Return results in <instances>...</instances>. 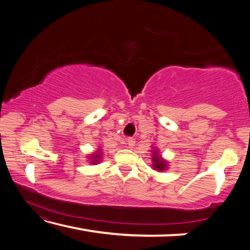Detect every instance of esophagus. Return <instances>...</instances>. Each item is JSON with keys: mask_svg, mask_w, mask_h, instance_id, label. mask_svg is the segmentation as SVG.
<instances>
[{"mask_svg": "<svg viewBox=\"0 0 250 250\" xmlns=\"http://www.w3.org/2000/svg\"><path fill=\"white\" fill-rule=\"evenodd\" d=\"M126 145H128V147H130V149H132V147L135 145V139L128 138V140H126Z\"/></svg>", "mask_w": 250, "mask_h": 250, "instance_id": "esophagus-1", "label": "esophagus"}]
</instances>
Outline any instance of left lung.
Segmentation results:
<instances>
[{"instance_id": "1", "label": "left lung", "mask_w": 250, "mask_h": 250, "mask_svg": "<svg viewBox=\"0 0 250 250\" xmlns=\"http://www.w3.org/2000/svg\"><path fill=\"white\" fill-rule=\"evenodd\" d=\"M152 160H153V167L154 170H159V171H162L164 170V167H166V162L160 158V156H158V152L154 151V154H153V158H152Z\"/></svg>"}]
</instances>
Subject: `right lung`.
<instances>
[{
  "label": "right lung",
  "instance_id": "1",
  "mask_svg": "<svg viewBox=\"0 0 250 250\" xmlns=\"http://www.w3.org/2000/svg\"><path fill=\"white\" fill-rule=\"evenodd\" d=\"M91 159H94V160H92L91 161V162H94V163H97V162H98V161H97V160H95V159H100V156H99V154H95V155H92V158Z\"/></svg>",
  "mask_w": 250,
  "mask_h": 250
}]
</instances>
